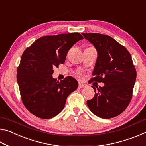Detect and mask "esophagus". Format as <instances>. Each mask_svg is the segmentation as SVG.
Segmentation results:
<instances>
[{
	"label": "esophagus",
	"instance_id": "1",
	"mask_svg": "<svg viewBox=\"0 0 146 146\" xmlns=\"http://www.w3.org/2000/svg\"><path fill=\"white\" fill-rule=\"evenodd\" d=\"M86 85L85 84H83L82 83H79L78 84V88H86Z\"/></svg>",
	"mask_w": 146,
	"mask_h": 146
}]
</instances>
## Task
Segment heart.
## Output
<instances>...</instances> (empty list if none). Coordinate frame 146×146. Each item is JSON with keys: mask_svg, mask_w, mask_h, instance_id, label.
I'll use <instances>...</instances> for the list:
<instances>
[{"mask_svg": "<svg viewBox=\"0 0 146 146\" xmlns=\"http://www.w3.org/2000/svg\"><path fill=\"white\" fill-rule=\"evenodd\" d=\"M75 74H76V75L77 76L78 78H82V74L80 72H79V71H78V72H76Z\"/></svg>", "mask_w": 146, "mask_h": 146, "instance_id": "1", "label": "heart"}]
</instances>
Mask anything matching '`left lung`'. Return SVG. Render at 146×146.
I'll use <instances>...</instances> for the list:
<instances>
[{"label":"left lung","mask_w":146,"mask_h":146,"mask_svg":"<svg viewBox=\"0 0 146 146\" xmlns=\"http://www.w3.org/2000/svg\"><path fill=\"white\" fill-rule=\"evenodd\" d=\"M95 47L98 56L91 82H103L95 96L87 101L93 114L102 118L121 114L129 105L137 77L131 56L124 46L106 35L82 33ZM95 91L96 88L92 86Z\"/></svg>","instance_id":"8db88e82"}]
</instances>
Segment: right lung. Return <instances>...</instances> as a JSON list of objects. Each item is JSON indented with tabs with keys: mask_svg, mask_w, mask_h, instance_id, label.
<instances>
[{
	"mask_svg": "<svg viewBox=\"0 0 146 146\" xmlns=\"http://www.w3.org/2000/svg\"><path fill=\"white\" fill-rule=\"evenodd\" d=\"M83 36L79 33L47 35L26 48L17 70L22 101L29 112L49 119L60 113L66 98L76 90L78 82L71 76L56 81L53 68L64 64L68 51Z\"/></svg>",
	"mask_w": 146,
	"mask_h": 146,
	"instance_id": "1",
	"label": "right lung"
}]
</instances>
